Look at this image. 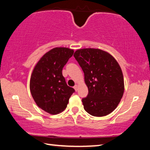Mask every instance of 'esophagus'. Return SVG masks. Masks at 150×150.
Here are the masks:
<instances>
[{"label": "esophagus", "instance_id": "34e87169", "mask_svg": "<svg viewBox=\"0 0 150 150\" xmlns=\"http://www.w3.org/2000/svg\"><path fill=\"white\" fill-rule=\"evenodd\" d=\"M74 88H75V90L77 91V90H78V85H75V86H74Z\"/></svg>", "mask_w": 150, "mask_h": 150}]
</instances>
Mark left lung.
Returning <instances> with one entry per match:
<instances>
[{"label": "left lung", "mask_w": 150, "mask_h": 150, "mask_svg": "<svg viewBox=\"0 0 150 150\" xmlns=\"http://www.w3.org/2000/svg\"><path fill=\"white\" fill-rule=\"evenodd\" d=\"M73 56L85 75L88 93L82 99L84 109L94 116H104L117 107L124 91V77L116 60L99 49L77 50Z\"/></svg>", "instance_id": "1"}]
</instances>
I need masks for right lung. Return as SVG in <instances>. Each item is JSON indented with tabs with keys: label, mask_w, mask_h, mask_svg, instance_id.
Returning <instances> with one entry per match:
<instances>
[{
	"label": "right lung",
	"mask_w": 150,
	"mask_h": 150,
	"mask_svg": "<svg viewBox=\"0 0 150 150\" xmlns=\"http://www.w3.org/2000/svg\"><path fill=\"white\" fill-rule=\"evenodd\" d=\"M73 53L69 48L55 47L43 55L32 71L30 81L32 97L40 108L51 115L64 110L75 92L62 75L63 67Z\"/></svg>",
	"instance_id": "right-lung-1"
}]
</instances>
